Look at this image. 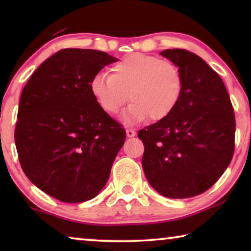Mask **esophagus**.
Masks as SVG:
<instances>
[{
    "label": "esophagus",
    "instance_id": "obj_1",
    "mask_svg": "<svg viewBox=\"0 0 251 251\" xmlns=\"http://www.w3.org/2000/svg\"><path fill=\"white\" fill-rule=\"evenodd\" d=\"M126 137H129V138H131V137H135L136 136V131L132 129H126Z\"/></svg>",
    "mask_w": 251,
    "mask_h": 251
}]
</instances>
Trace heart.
Here are the masks:
<instances>
[{"label": "heart", "mask_w": 251, "mask_h": 251, "mask_svg": "<svg viewBox=\"0 0 251 251\" xmlns=\"http://www.w3.org/2000/svg\"><path fill=\"white\" fill-rule=\"evenodd\" d=\"M184 80L179 68L157 57L132 53L111 68V75L97 74L90 91L102 111L115 115L126 102L132 101L122 115L126 125L149 118L159 121L176 107L183 94Z\"/></svg>", "instance_id": "b5f03b06"}]
</instances>
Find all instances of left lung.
Wrapping results in <instances>:
<instances>
[{
    "instance_id": "obj_1",
    "label": "left lung",
    "mask_w": 251,
    "mask_h": 251,
    "mask_svg": "<svg viewBox=\"0 0 251 251\" xmlns=\"http://www.w3.org/2000/svg\"><path fill=\"white\" fill-rule=\"evenodd\" d=\"M160 54L179 68L184 88L167 118L139 130L143 169L163 197L192 198L210 188L231 163L234 111L224 82L201 57L184 49Z\"/></svg>"
}]
</instances>
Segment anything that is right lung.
I'll return each instance as SVG.
<instances>
[{
  "mask_svg": "<svg viewBox=\"0 0 251 251\" xmlns=\"http://www.w3.org/2000/svg\"><path fill=\"white\" fill-rule=\"evenodd\" d=\"M115 61L98 50H60L37 67L20 96V166L35 186L61 202L97 197L125 144V129L90 91L92 77Z\"/></svg>",
  "mask_w": 251,
  "mask_h": 251,
  "instance_id": "obj_1",
  "label": "right lung"
}]
</instances>
